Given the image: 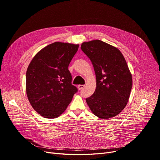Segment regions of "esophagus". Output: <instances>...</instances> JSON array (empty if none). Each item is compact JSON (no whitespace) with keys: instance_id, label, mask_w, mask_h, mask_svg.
<instances>
[{"instance_id":"obj_1","label":"esophagus","mask_w":160,"mask_h":160,"mask_svg":"<svg viewBox=\"0 0 160 160\" xmlns=\"http://www.w3.org/2000/svg\"><path fill=\"white\" fill-rule=\"evenodd\" d=\"M84 87H85L84 85H78V89L79 90H81V89H82Z\"/></svg>"}]
</instances>
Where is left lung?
<instances>
[{"mask_svg": "<svg viewBox=\"0 0 160 160\" xmlns=\"http://www.w3.org/2000/svg\"><path fill=\"white\" fill-rule=\"evenodd\" d=\"M81 49L90 59L95 72L97 86L86 102L102 119L118 115L127 106L132 77L120 50L100 40L83 42Z\"/></svg>", "mask_w": 160, "mask_h": 160, "instance_id": "8db88e82", "label": "left lung"}]
</instances>
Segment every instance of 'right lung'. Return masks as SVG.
<instances>
[{
    "instance_id": "1",
    "label": "right lung",
    "mask_w": 160,
    "mask_h": 160,
    "mask_svg": "<svg viewBox=\"0 0 160 160\" xmlns=\"http://www.w3.org/2000/svg\"><path fill=\"white\" fill-rule=\"evenodd\" d=\"M79 45L55 42L41 49L30 63L26 74L29 102L41 116L54 119L63 113L78 91L69 65Z\"/></svg>"
}]
</instances>
